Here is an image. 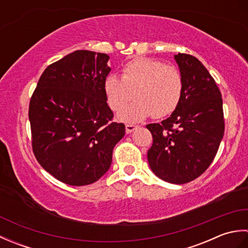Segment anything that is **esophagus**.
<instances>
[{
  "label": "esophagus",
  "mask_w": 248,
  "mask_h": 248,
  "mask_svg": "<svg viewBox=\"0 0 248 248\" xmlns=\"http://www.w3.org/2000/svg\"><path fill=\"white\" fill-rule=\"evenodd\" d=\"M138 127H139V125H135L133 124H125V132H127V133L133 132V131Z\"/></svg>",
  "instance_id": "obj_1"
}]
</instances>
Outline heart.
<instances>
[{"label":"heart","instance_id":"obj_1","mask_svg":"<svg viewBox=\"0 0 248 248\" xmlns=\"http://www.w3.org/2000/svg\"><path fill=\"white\" fill-rule=\"evenodd\" d=\"M183 77L173 65L160 60L138 57L123 68L121 78L109 75L104 92L109 108L118 112L134 97L138 100L119 114L125 123H136L154 115L163 118L175 112L183 93Z\"/></svg>","mask_w":248,"mask_h":248}]
</instances>
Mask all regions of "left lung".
<instances>
[{
  "label": "left lung",
  "mask_w": 248,
  "mask_h": 248,
  "mask_svg": "<svg viewBox=\"0 0 248 248\" xmlns=\"http://www.w3.org/2000/svg\"><path fill=\"white\" fill-rule=\"evenodd\" d=\"M175 60L183 77L180 104L170 117L146 127L152 134L149 166L156 177L183 184L207 170L224 136L222 93L196 57L178 53Z\"/></svg>",
  "instance_id": "8db88e82"
}]
</instances>
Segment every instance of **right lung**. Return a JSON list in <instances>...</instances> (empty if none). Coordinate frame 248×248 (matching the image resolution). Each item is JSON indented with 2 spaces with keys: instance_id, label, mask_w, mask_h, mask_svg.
<instances>
[{
  "instance_id": "1",
  "label": "right lung",
  "mask_w": 248,
  "mask_h": 248,
  "mask_svg": "<svg viewBox=\"0 0 248 248\" xmlns=\"http://www.w3.org/2000/svg\"><path fill=\"white\" fill-rule=\"evenodd\" d=\"M105 53L78 50L46 68L31 94L29 118L36 160L57 180L81 186L108 170L124 124L114 123L104 81Z\"/></svg>"
}]
</instances>
